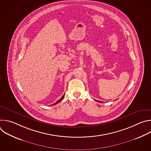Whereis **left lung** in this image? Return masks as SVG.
Instances as JSON below:
<instances>
[{"label":"left lung","instance_id":"1","mask_svg":"<svg viewBox=\"0 0 151 151\" xmlns=\"http://www.w3.org/2000/svg\"><path fill=\"white\" fill-rule=\"evenodd\" d=\"M97 101H98V102H102V101H99V100H96Z\"/></svg>","mask_w":151,"mask_h":151}]
</instances>
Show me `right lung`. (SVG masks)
Returning a JSON list of instances; mask_svg holds the SVG:
<instances>
[{
	"label": "right lung",
	"mask_w": 151,
	"mask_h": 151,
	"mask_svg": "<svg viewBox=\"0 0 151 151\" xmlns=\"http://www.w3.org/2000/svg\"><path fill=\"white\" fill-rule=\"evenodd\" d=\"M64 95H65V94H64L62 97H61V98L60 99V100H57L55 103H54V104H52V105H54V104H57V103H58L59 102H60L63 99V98H64Z\"/></svg>",
	"instance_id": "obj_1"
}]
</instances>
